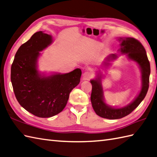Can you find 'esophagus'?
<instances>
[{
  "label": "esophagus",
  "instance_id": "obj_1",
  "mask_svg": "<svg viewBox=\"0 0 157 157\" xmlns=\"http://www.w3.org/2000/svg\"><path fill=\"white\" fill-rule=\"evenodd\" d=\"M93 75L92 72H85L82 74V79L83 80H89L93 78Z\"/></svg>",
  "mask_w": 157,
  "mask_h": 157
}]
</instances>
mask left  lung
<instances>
[{
    "label": "left lung",
    "instance_id": "obj_1",
    "mask_svg": "<svg viewBox=\"0 0 157 157\" xmlns=\"http://www.w3.org/2000/svg\"><path fill=\"white\" fill-rule=\"evenodd\" d=\"M120 40L121 41L120 52L122 54H127L128 57L136 62L140 67L142 85L140 93L133 102L124 107L113 108L104 102L101 76L95 80L90 81L92 85L90 101L93 109L99 116L109 120L120 119L132 113L144 99L149 87L151 67L145 48L140 41L133 37L120 38ZM111 58H116V55H111L109 59Z\"/></svg>",
    "mask_w": 157,
    "mask_h": 157
}]
</instances>
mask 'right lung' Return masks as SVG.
Wrapping results in <instances>:
<instances>
[{"instance_id":"1","label":"right lung","mask_w":157,"mask_h":157,"mask_svg":"<svg viewBox=\"0 0 157 157\" xmlns=\"http://www.w3.org/2000/svg\"><path fill=\"white\" fill-rule=\"evenodd\" d=\"M52 42L50 35L38 31L16 52L10 71L13 91L24 109L39 117H50L64 109L70 93L79 84L81 70L67 74L41 76L37 70L40 52Z\"/></svg>"}]
</instances>
